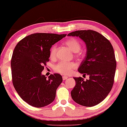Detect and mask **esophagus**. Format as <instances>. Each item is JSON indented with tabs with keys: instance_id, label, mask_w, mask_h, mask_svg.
Masks as SVG:
<instances>
[{
	"instance_id": "34e87169",
	"label": "esophagus",
	"mask_w": 127,
	"mask_h": 127,
	"mask_svg": "<svg viewBox=\"0 0 127 127\" xmlns=\"http://www.w3.org/2000/svg\"><path fill=\"white\" fill-rule=\"evenodd\" d=\"M67 78H68L67 76H64L63 77H62V79H63L64 80H66Z\"/></svg>"
}]
</instances>
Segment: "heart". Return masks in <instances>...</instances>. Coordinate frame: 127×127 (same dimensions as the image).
Instances as JSON below:
<instances>
[{
	"label": "heart",
	"mask_w": 127,
	"mask_h": 127,
	"mask_svg": "<svg viewBox=\"0 0 127 127\" xmlns=\"http://www.w3.org/2000/svg\"><path fill=\"white\" fill-rule=\"evenodd\" d=\"M65 44L74 53H78L81 49V44L78 40L75 39H70L65 41ZM56 45H54L51 48L50 56L54 58L56 56ZM76 67V64L74 62H60L55 67V70L57 72L65 75H68L72 72V70Z\"/></svg>",
	"instance_id": "1"
}]
</instances>
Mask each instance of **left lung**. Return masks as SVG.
<instances>
[{
    "label": "left lung",
    "mask_w": 127,
    "mask_h": 127,
    "mask_svg": "<svg viewBox=\"0 0 127 127\" xmlns=\"http://www.w3.org/2000/svg\"><path fill=\"white\" fill-rule=\"evenodd\" d=\"M68 36L79 37L86 45V56L78 71L89 75L86 81L82 77L74 78L76 85L71 92L76 103L92 107L101 102L111 90L116 62L113 47L102 35L93 30H78Z\"/></svg>",
    "instance_id": "8db88e82"
}]
</instances>
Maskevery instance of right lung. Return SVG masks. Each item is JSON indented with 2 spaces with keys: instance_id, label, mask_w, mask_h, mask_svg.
I'll use <instances>...</instances> for the list:
<instances>
[{
  "instance_id": "right-lung-1",
  "label": "right lung",
  "mask_w": 127,
  "mask_h": 127,
  "mask_svg": "<svg viewBox=\"0 0 127 127\" xmlns=\"http://www.w3.org/2000/svg\"><path fill=\"white\" fill-rule=\"evenodd\" d=\"M66 36L35 33L22 39L14 48L11 59L12 82L18 95L29 105L42 107L55 100L62 76L51 74L48 79L41 72L49 61L52 46Z\"/></svg>"
}]
</instances>
